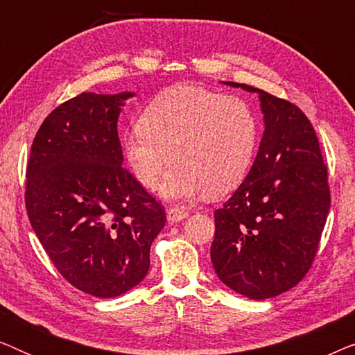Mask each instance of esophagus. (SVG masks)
<instances>
[{"instance_id": "34e87169", "label": "esophagus", "mask_w": 355, "mask_h": 355, "mask_svg": "<svg viewBox=\"0 0 355 355\" xmlns=\"http://www.w3.org/2000/svg\"><path fill=\"white\" fill-rule=\"evenodd\" d=\"M187 216H189V211L186 210V208H179V207L169 208L168 213H166L168 221L171 223V225H173V223H179V221L186 220Z\"/></svg>"}]
</instances>
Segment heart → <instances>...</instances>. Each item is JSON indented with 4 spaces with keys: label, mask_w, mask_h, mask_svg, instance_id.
I'll use <instances>...</instances> for the list:
<instances>
[{
    "label": "heart",
    "mask_w": 355,
    "mask_h": 355,
    "mask_svg": "<svg viewBox=\"0 0 355 355\" xmlns=\"http://www.w3.org/2000/svg\"><path fill=\"white\" fill-rule=\"evenodd\" d=\"M259 121L239 96H225L196 85H178L155 96L140 125L123 135V150L140 186H158L171 200L221 197L239 187L254 162ZM170 155H168L167 153Z\"/></svg>",
    "instance_id": "obj_1"
}]
</instances>
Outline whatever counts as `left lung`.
Wrapping results in <instances>:
<instances>
[{"label":"left lung","mask_w":355,"mask_h":355,"mask_svg":"<svg viewBox=\"0 0 355 355\" xmlns=\"http://www.w3.org/2000/svg\"><path fill=\"white\" fill-rule=\"evenodd\" d=\"M223 84L259 95L265 130L244 182L215 211L211 263L237 294L275 297L312 266L331 203L328 169L297 106L255 87Z\"/></svg>","instance_id":"obj_1"}]
</instances>
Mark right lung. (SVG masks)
Here are the masks:
<instances>
[{"label": "right lung", "mask_w": 355, "mask_h": 355, "mask_svg": "<svg viewBox=\"0 0 355 355\" xmlns=\"http://www.w3.org/2000/svg\"><path fill=\"white\" fill-rule=\"evenodd\" d=\"M134 92L80 94L53 110L27 163L31 225L58 271L95 297L142 281L163 207L123 166L121 108Z\"/></svg>", "instance_id": "right-lung-1"}]
</instances>
